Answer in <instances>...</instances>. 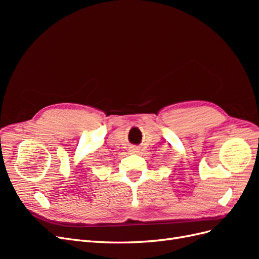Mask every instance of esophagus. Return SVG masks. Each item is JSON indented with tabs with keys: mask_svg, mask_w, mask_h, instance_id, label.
Wrapping results in <instances>:
<instances>
[{
	"mask_svg": "<svg viewBox=\"0 0 259 259\" xmlns=\"http://www.w3.org/2000/svg\"><path fill=\"white\" fill-rule=\"evenodd\" d=\"M136 150H137V149H136V148H132V150H131V152H132V153H134V152H137Z\"/></svg>",
	"mask_w": 259,
	"mask_h": 259,
	"instance_id": "obj_1",
	"label": "esophagus"
}]
</instances>
